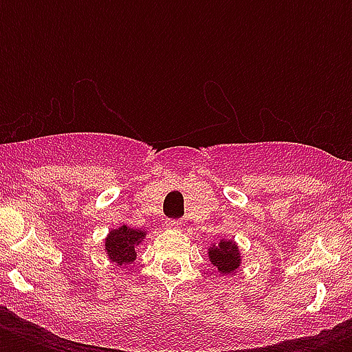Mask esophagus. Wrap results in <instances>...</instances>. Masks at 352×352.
I'll return each mask as SVG.
<instances>
[{"label":"esophagus","instance_id":"34e87169","mask_svg":"<svg viewBox=\"0 0 352 352\" xmlns=\"http://www.w3.org/2000/svg\"><path fill=\"white\" fill-rule=\"evenodd\" d=\"M164 228H168V230H181V228H182V221H179V219H166L164 221Z\"/></svg>","mask_w":352,"mask_h":352}]
</instances>
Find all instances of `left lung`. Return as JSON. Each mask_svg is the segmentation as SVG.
<instances>
[{"mask_svg":"<svg viewBox=\"0 0 352 352\" xmlns=\"http://www.w3.org/2000/svg\"><path fill=\"white\" fill-rule=\"evenodd\" d=\"M210 263L214 265L221 274H232L237 270L241 265V254L237 245H234L232 241H221L219 245L210 246L208 250Z\"/></svg>","mask_w":352,"mask_h":352,"instance_id":"left-lung-1","label":"left lung"}]
</instances>
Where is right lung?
I'll return each instance as SVG.
<instances>
[{"label":"right lung","instance_id":"add662e5","mask_svg":"<svg viewBox=\"0 0 352 352\" xmlns=\"http://www.w3.org/2000/svg\"><path fill=\"white\" fill-rule=\"evenodd\" d=\"M146 237L144 230H135L122 225L117 230H111L106 239V252L113 263L120 267H127L137 259V245Z\"/></svg>","mask_w":352,"mask_h":352}]
</instances>
